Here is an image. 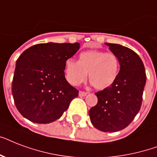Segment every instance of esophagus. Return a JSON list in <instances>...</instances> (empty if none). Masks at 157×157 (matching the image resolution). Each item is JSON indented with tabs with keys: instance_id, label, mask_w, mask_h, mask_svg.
Listing matches in <instances>:
<instances>
[{
	"instance_id": "1",
	"label": "esophagus",
	"mask_w": 157,
	"mask_h": 157,
	"mask_svg": "<svg viewBox=\"0 0 157 157\" xmlns=\"http://www.w3.org/2000/svg\"><path fill=\"white\" fill-rule=\"evenodd\" d=\"M87 94V92H85V91H80L79 92V96L80 97H84Z\"/></svg>"
}]
</instances>
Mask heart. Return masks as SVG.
<instances>
[{
    "label": "heart",
    "mask_w": 157,
    "mask_h": 157,
    "mask_svg": "<svg viewBox=\"0 0 157 157\" xmlns=\"http://www.w3.org/2000/svg\"><path fill=\"white\" fill-rule=\"evenodd\" d=\"M120 71L118 57L112 52L91 50L81 52L79 61L69 59L65 62L66 78L72 86H78L89 78L99 90L109 88L117 80Z\"/></svg>",
    "instance_id": "heart-1"
}]
</instances>
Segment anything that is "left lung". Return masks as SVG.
I'll return each instance as SVG.
<instances>
[{"label":"left lung","mask_w":157,"mask_h":157,"mask_svg":"<svg viewBox=\"0 0 157 157\" xmlns=\"http://www.w3.org/2000/svg\"><path fill=\"white\" fill-rule=\"evenodd\" d=\"M118 57L120 71L112 86L95 93L98 103L89 115L96 129L103 132H117L127 127L140 110L146 84L144 63L129 48L105 43Z\"/></svg>","instance_id":"left-lung-1"}]
</instances>
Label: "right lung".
I'll return each instance as SVG.
<instances>
[{"instance_id":"obj_1","label":"right lung","mask_w":157,"mask_h":157,"mask_svg":"<svg viewBox=\"0 0 157 157\" xmlns=\"http://www.w3.org/2000/svg\"><path fill=\"white\" fill-rule=\"evenodd\" d=\"M80 49L79 43L37 44L18 57L12 82L17 109L34 123L55 121L79 91L65 78V62Z\"/></svg>"}]
</instances>
